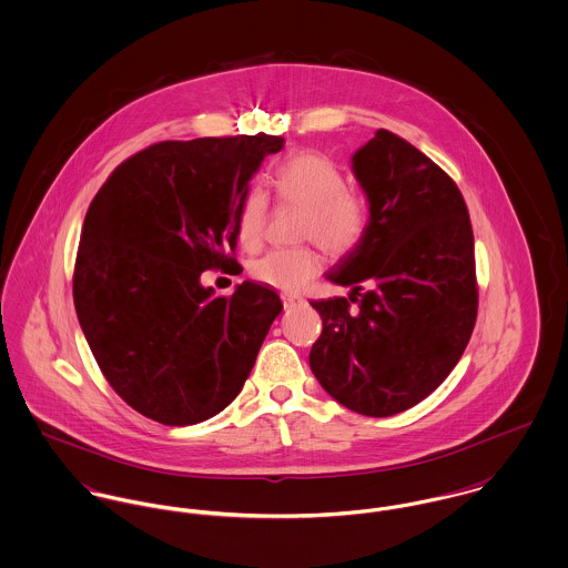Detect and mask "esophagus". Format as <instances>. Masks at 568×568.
<instances>
[{
    "label": "esophagus",
    "mask_w": 568,
    "mask_h": 568,
    "mask_svg": "<svg viewBox=\"0 0 568 568\" xmlns=\"http://www.w3.org/2000/svg\"><path fill=\"white\" fill-rule=\"evenodd\" d=\"M298 303H301V298H298V296H287V294L283 296V306H285L287 311H290V308H294Z\"/></svg>",
    "instance_id": "34e87169"
}]
</instances>
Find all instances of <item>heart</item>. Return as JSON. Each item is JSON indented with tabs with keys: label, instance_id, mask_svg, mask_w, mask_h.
<instances>
[{
	"label": "heart",
	"instance_id": "1",
	"mask_svg": "<svg viewBox=\"0 0 568 568\" xmlns=\"http://www.w3.org/2000/svg\"><path fill=\"white\" fill-rule=\"evenodd\" d=\"M274 194L281 203L305 210L301 235L315 240L331 255H348L365 237L367 205L346 187L342 169L322 153L303 151L283 160L272 176ZM267 219V199L260 187H251L235 216V237L242 248L255 251L262 244ZM322 267V255L311 248L270 251L251 263L255 281L281 292H298Z\"/></svg>",
	"mask_w": 568,
	"mask_h": 568
}]
</instances>
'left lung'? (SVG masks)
Listing matches in <instances>:
<instances>
[{
    "label": "left lung",
    "instance_id": "1",
    "mask_svg": "<svg viewBox=\"0 0 568 568\" xmlns=\"http://www.w3.org/2000/svg\"><path fill=\"white\" fill-rule=\"evenodd\" d=\"M352 173L369 222L363 242L326 272L348 298L311 303L322 335L308 365L349 410L392 417L435 392L469 344L474 231L456 183L392 131H376L352 155Z\"/></svg>",
    "mask_w": 568,
    "mask_h": 568
}]
</instances>
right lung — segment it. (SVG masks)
<instances>
[{"label":"right lung","instance_id":"right-lung-1","mask_svg":"<svg viewBox=\"0 0 568 568\" xmlns=\"http://www.w3.org/2000/svg\"><path fill=\"white\" fill-rule=\"evenodd\" d=\"M281 135L158 142L125 160L88 207L73 301L112 389L140 415L192 426L242 392L281 313L278 294L244 281L216 298L201 274L229 267L235 216Z\"/></svg>","mask_w":568,"mask_h":568}]
</instances>
